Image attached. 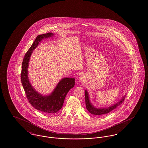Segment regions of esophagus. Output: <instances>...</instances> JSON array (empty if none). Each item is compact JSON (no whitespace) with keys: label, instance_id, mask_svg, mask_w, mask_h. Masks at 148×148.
Listing matches in <instances>:
<instances>
[{"label":"esophagus","instance_id":"1","mask_svg":"<svg viewBox=\"0 0 148 148\" xmlns=\"http://www.w3.org/2000/svg\"><path fill=\"white\" fill-rule=\"evenodd\" d=\"M80 80H81V81H83V77H80Z\"/></svg>","mask_w":148,"mask_h":148}]
</instances>
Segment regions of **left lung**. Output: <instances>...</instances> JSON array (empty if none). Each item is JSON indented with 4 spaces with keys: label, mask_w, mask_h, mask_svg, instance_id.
<instances>
[{
    "label": "left lung",
    "mask_w": 148,
    "mask_h": 148,
    "mask_svg": "<svg viewBox=\"0 0 148 148\" xmlns=\"http://www.w3.org/2000/svg\"><path fill=\"white\" fill-rule=\"evenodd\" d=\"M85 104H86V107L87 110L91 114H95V115L106 114L110 112V111H111L112 110H114V109H116L119 105L121 104L125 99V97H123L122 99L118 103H116L115 105L110 106L109 108H106V109H104V108L103 109H97L93 106L91 104V103L90 102L89 95H88L86 90L85 91Z\"/></svg>",
    "instance_id": "8db88e82"
}]
</instances>
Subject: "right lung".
Instances as JSON below:
<instances>
[{
	"instance_id": "obj_1",
	"label": "right lung",
	"mask_w": 148,
	"mask_h": 148,
	"mask_svg": "<svg viewBox=\"0 0 148 148\" xmlns=\"http://www.w3.org/2000/svg\"><path fill=\"white\" fill-rule=\"evenodd\" d=\"M53 34L49 32L38 35L36 37L24 57L21 76V83L31 105L36 109L47 114H54L61 109L69 91L75 84V78H64L59 82L53 92L47 96H42L38 93L30 84L27 77V68L31 55L42 39L50 37Z\"/></svg>"
}]
</instances>
